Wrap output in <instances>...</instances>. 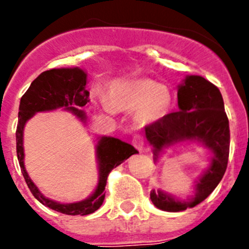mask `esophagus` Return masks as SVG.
Instances as JSON below:
<instances>
[{"label": "esophagus", "instance_id": "1", "mask_svg": "<svg viewBox=\"0 0 249 249\" xmlns=\"http://www.w3.org/2000/svg\"><path fill=\"white\" fill-rule=\"evenodd\" d=\"M132 145L135 146V148L138 151H140V152H142L143 151V140H142V138H141V136H139V135H136V136H134V139H132Z\"/></svg>", "mask_w": 249, "mask_h": 249}]
</instances>
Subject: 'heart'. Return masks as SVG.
I'll return each instance as SVG.
<instances>
[{
	"label": "heart",
	"instance_id": "heart-1",
	"mask_svg": "<svg viewBox=\"0 0 249 249\" xmlns=\"http://www.w3.org/2000/svg\"><path fill=\"white\" fill-rule=\"evenodd\" d=\"M102 108L107 111L136 109L135 120L146 126L168 113L172 104V93L166 86L148 78L118 80L111 83L108 97H98Z\"/></svg>",
	"mask_w": 249,
	"mask_h": 249
}]
</instances>
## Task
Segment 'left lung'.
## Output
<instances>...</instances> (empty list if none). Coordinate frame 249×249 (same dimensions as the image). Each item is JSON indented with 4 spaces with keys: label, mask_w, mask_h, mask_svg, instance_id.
<instances>
[{
    "label": "left lung",
    "mask_w": 249,
    "mask_h": 249,
    "mask_svg": "<svg viewBox=\"0 0 249 249\" xmlns=\"http://www.w3.org/2000/svg\"><path fill=\"white\" fill-rule=\"evenodd\" d=\"M178 111L167 114L145 127L155 161L164 147L187 141L201 143L211 151L213 159L196 180L192 199L182 201L162 190H151L153 205L169 213L194 208L205 200L224 177L230 153L229 119L219 88L201 76H187L178 86Z\"/></svg>",
    "instance_id": "left-lung-1"
}]
</instances>
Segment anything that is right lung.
Returning a JSON list of instances; mask_svg holds the SVG:
<instances>
[{"mask_svg":"<svg viewBox=\"0 0 249 249\" xmlns=\"http://www.w3.org/2000/svg\"><path fill=\"white\" fill-rule=\"evenodd\" d=\"M87 73L78 67L73 69H53L44 71L32 82L27 92L23 94L19 103L18 113V125L16 131L17 142V157L19 161L20 171L25 183L30 189L34 198L43 205L53 209L65 215H89L101 208L106 196L107 179L113 168L129 159L131 155L138 153L130 143L124 142L119 139L110 136L97 138L96 153L97 163L99 169V179L96 190L87 199L77 203L61 204L44 196L36 184L32 182L24 167V147H23V131L25 123L33 118L38 111L55 110L65 108L71 111L81 122L86 123L87 117L80 108L85 107L89 102V92L86 89Z\"/></svg>","mask_w":249,"mask_h":249,"instance_id":"add662e5","label":"right lung"}]
</instances>
